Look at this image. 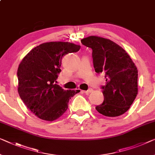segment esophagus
<instances>
[{"instance_id":"34e87169","label":"esophagus","mask_w":155,"mask_h":155,"mask_svg":"<svg viewBox=\"0 0 155 155\" xmlns=\"http://www.w3.org/2000/svg\"><path fill=\"white\" fill-rule=\"evenodd\" d=\"M92 91H93V90H92V88H89L88 90H87V91H83V92H84L85 94H90V93H91V92H92Z\"/></svg>"}]
</instances>
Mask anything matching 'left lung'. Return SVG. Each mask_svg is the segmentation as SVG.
Wrapping results in <instances>:
<instances>
[{"instance_id": "obj_1", "label": "left lung", "mask_w": 155, "mask_h": 155, "mask_svg": "<svg viewBox=\"0 0 155 155\" xmlns=\"http://www.w3.org/2000/svg\"><path fill=\"white\" fill-rule=\"evenodd\" d=\"M92 48L94 70L104 73L102 85L104 101L96 110L105 116L116 117L127 111L138 93V70L125 51L114 41L100 37L90 36L81 40Z\"/></svg>"}]
</instances>
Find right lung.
<instances>
[{"label":"right lung","instance_id":"1","mask_svg":"<svg viewBox=\"0 0 155 155\" xmlns=\"http://www.w3.org/2000/svg\"><path fill=\"white\" fill-rule=\"evenodd\" d=\"M81 46L51 41L33 48L18 66V92L29 110L41 120H55L68 108L70 99L80 91H65L56 84L64 55Z\"/></svg>","mask_w":155,"mask_h":155}]
</instances>
